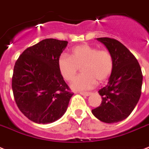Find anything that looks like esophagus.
<instances>
[{
  "mask_svg": "<svg viewBox=\"0 0 149 149\" xmlns=\"http://www.w3.org/2000/svg\"><path fill=\"white\" fill-rule=\"evenodd\" d=\"M79 93L83 96H90L91 94V92H80Z\"/></svg>",
  "mask_w": 149,
  "mask_h": 149,
  "instance_id": "obj_1",
  "label": "esophagus"
}]
</instances>
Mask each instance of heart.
I'll list each match as a JSON object with an SVG mask.
<instances>
[{
    "instance_id": "heart-1",
    "label": "heart",
    "mask_w": 149,
    "mask_h": 149,
    "mask_svg": "<svg viewBox=\"0 0 149 149\" xmlns=\"http://www.w3.org/2000/svg\"><path fill=\"white\" fill-rule=\"evenodd\" d=\"M58 69L65 81H72L79 69L81 76L73 80L71 87L76 91H86L93 88L97 84L107 81L113 68V56L107 49L88 44L77 45L71 51L70 56L65 54L58 58Z\"/></svg>"
}]
</instances>
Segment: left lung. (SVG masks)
Wrapping results in <instances>:
<instances>
[{
	"label": "left lung",
	"mask_w": 149,
	"mask_h": 149,
	"mask_svg": "<svg viewBox=\"0 0 149 149\" xmlns=\"http://www.w3.org/2000/svg\"><path fill=\"white\" fill-rule=\"evenodd\" d=\"M97 39L113 56V68L107 84L98 91L101 104L92 113L103 122H118L127 118L139 102L142 72L137 58L119 41L107 37Z\"/></svg>",
	"instance_id": "1"
}]
</instances>
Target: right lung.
I'll use <instances>...</instances> for the list:
<instances>
[{
	"instance_id": "right-lung-1",
	"label": "right lung",
	"mask_w": 149,
	"mask_h": 149,
	"mask_svg": "<svg viewBox=\"0 0 149 149\" xmlns=\"http://www.w3.org/2000/svg\"><path fill=\"white\" fill-rule=\"evenodd\" d=\"M67 44V41L46 38L26 49L15 63L14 97L22 113L33 122L52 123L67 110L73 93L57 64Z\"/></svg>"
}]
</instances>
